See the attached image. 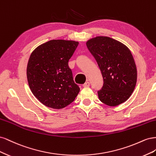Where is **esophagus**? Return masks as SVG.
I'll use <instances>...</instances> for the list:
<instances>
[{"mask_svg": "<svg viewBox=\"0 0 156 156\" xmlns=\"http://www.w3.org/2000/svg\"><path fill=\"white\" fill-rule=\"evenodd\" d=\"M90 83L89 82H86L85 83H84L83 84V87H90Z\"/></svg>", "mask_w": 156, "mask_h": 156, "instance_id": "esophagus-1", "label": "esophagus"}]
</instances>
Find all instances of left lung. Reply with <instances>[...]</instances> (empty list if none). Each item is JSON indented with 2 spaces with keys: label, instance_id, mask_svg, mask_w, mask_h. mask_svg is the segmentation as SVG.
I'll return each instance as SVG.
<instances>
[{
  "label": "left lung",
  "instance_id": "1",
  "mask_svg": "<svg viewBox=\"0 0 156 156\" xmlns=\"http://www.w3.org/2000/svg\"><path fill=\"white\" fill-rule=\"evenodd\" d=\"M87 48L100 68L103 84L98 91L100 100L114 107L126 101L133 93L137 72L130 50L121 42L97 36L87 42Z\"/></svg>",
  "mask_w": 156,
  "mask_h": 156
}]
</instances>
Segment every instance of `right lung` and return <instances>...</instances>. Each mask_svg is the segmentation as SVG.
Instances as JSON below:
<instances>
[{"label":"right lung","mask_w":156,"mask_h":156,"mask_svg":"<svg viewBox=\"0 0 156 156\" xmlns=\"http://www.w3.org/2000/svg\"><path fill=\"white\" fill-rule=\"evenodd\" d=\"M78 41L50 40L37 47L28 62L27 76L34 96L44 105L60 109L72 103L80 88L73 81L68 61Z\"/></svg>","instance_id":"add662e5"}]
</instances>
